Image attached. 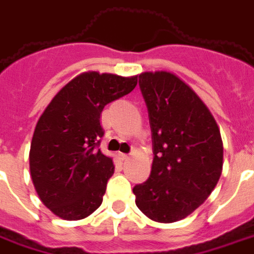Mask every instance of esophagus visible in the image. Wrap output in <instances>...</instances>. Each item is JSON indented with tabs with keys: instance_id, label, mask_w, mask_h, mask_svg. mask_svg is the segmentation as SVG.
<instances>
[{
	"instance_id": "esophagus-1",
	"label": "esophagus",
	"mask_w": 254,
	"mask_h": 254,
	"mask_svg": "<svg viewBox=\"0 0 254 254\" xmlns=\"http://www.w3.org/2000/svg\"><path fill=\"white\" fill-rule=\"evenodd\" d=\"M120 157H121L122 161H127V159H129V155H127V153H121V155H120Z\"/></svg>"
}]
</instances>
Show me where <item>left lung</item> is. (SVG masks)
Listing matches in <instances>:
<instances>
[{
  "mask_svg": "<svg viewBox=\"0 0 254 254\" xmlns=\"http://www.w3.org/2000/svg\"><path fill=\"white\" fill-rule=\"evenodd\" d=\"M153 144L149 179L133 189L137 207L160 223L189 217L213 192L222 174L223 144L211 112L171 71L138 75Z\"/></svg>",
  "mask_w": 254,
  "mask_h": 254,
  "instance_id": "1",
  "label": "left lung"
}]
</instances>
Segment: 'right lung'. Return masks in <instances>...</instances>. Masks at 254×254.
<instances>
[{
	"label": "right lung",
	"instance_id": "right-lung-1",
	"mask_svg": "<svg viewBox=\"0 0 254 254\" xmlns=\"http://www.w3.org/2000/svg\"><path fill=\"white\" fill-rule=\"evenodd\" d=\"M137 76L86 71L52 98L39 118L29 151L31 178L40 200L65 221L101 206L114 164L101 149V113L132 91Z\"/></svg>",
	"mask_w": 254,
	"mask_h": 254
}]
</instances>
